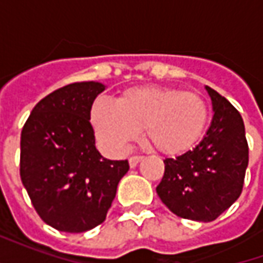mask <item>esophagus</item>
Listing matches in <instances>:
<instances>
[{"mask_svg": "<svg viewBox=\"0 0 263 263\" xmlns=\"http://www.w3.org/2000/svg\"><path fill=\"white\" fill-rule=\"evenodd\" d=\"M142 159H143V156L134 155V156H131V158H129V166H131V167H135V166H137Z\"/></svg>", "mask_w": 263, "mask_h": 263, "instance_id": "obj_1", "label": "esophagus"}]
</instances>
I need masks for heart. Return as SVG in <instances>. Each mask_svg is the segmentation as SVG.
I'll return each instance as SVG.
<instances>
[{
	"label": "heart",
	"instance_id": "obj_1",
	"mask_svg": "<svg viewBox=\"0 0 263 263\" xmlns=\"http://www.w3.org/2000/svg\"><path fill=\"white\" fill-rule=\"evenodd\" d=\"M209 107L201 96L175 87L139 86L122 91L115 104L97 100L90 111L94 134L104 149L124 152L139 129L163 155H180L201 138Z\"/></svg>",
	"mask_w": 263,
	"mask_h": 263
}]
</instances>
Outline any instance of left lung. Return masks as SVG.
Listing matches in <instances>:
<instances>
[{"label":"left lung","instance_id":"8db88e82","mask_svg":"<svg viewBox=\"0 0 263 263\" xmlns=\"http://www.w3.org/2000/svg\"><path fill=\"white\" fill-rule=\"evenodd\" d=\"M214 115L196 148L163 160L165 173L156 193L173 214L210 222L237 201L248 166V142L241 114L211 87Z\"/></svg>","mask_w":263,"mask_h":263}]
</instances>
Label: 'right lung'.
I'll use <instances>...</instances> for the list:
<instances>
[{"label": "right lung", "mask_w": 263, "mask_h": 263, "mask_svg": "<svg viewBox=\"0 0 263 263\" xmlns=\"http://www.w3.org/2000/svg\"><path fill=\"white\" fill-rule=\"evenodd\" d=\"M105 87L71 83L32 109L21 134L20 173L32 205L48 226L84 232L104 222L128 160H108L96 148L92 103Z\"/></svg>", "instance_id": "1"}]
</instances>
